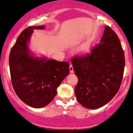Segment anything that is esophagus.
Here are the masks:
<instances>
[{
  "label": "esophagus",
  "instance_id": "1",
  "mask_svg": "<svg viewBox=\"0 0 133 133\" xmlns=\"http://www.w3.org/2000/svg\"><path fill=\"white\" fill-rule=\"evenodd\" d=\"M69 71H70V73H73V72H74V70H73V67L71 64H70V65H69Z\"/></svg>",
  "mask_w": 133,
  "mask_h": 133
}]
</instances>
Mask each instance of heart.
<instances>
[{
    "label": "heart",
    "mask_w": 133,
    "mask_h": 133,
    "mask_svg": "<svg viewBox=\"0 0 133 133\" xmlns=\"http://www.w3.org/2000/svg\"><path fill=\"white\" fill-rule=\"evenodd\" d=\"M90 48H91V45L89 42H86V43H84L80 48L79 51L81 54L82 55H86L90 51Z\"/></svg>",
    "instance_id": "b5f03b06"
}]
</instances>
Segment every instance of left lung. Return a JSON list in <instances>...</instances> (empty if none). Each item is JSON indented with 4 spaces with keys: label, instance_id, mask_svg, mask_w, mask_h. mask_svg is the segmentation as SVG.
I'll use <instances>...</instances> for the list:
<instances>
[{
    "label": "left lung",
    "instance_id": "obj_1",
    "mask_svg": "<svg viewBox=\"0 0 133 133\" xmlns=\"http://www.w3.org/2000/svg\"><path fill=\"white\" fill-rule=\"evenodd\" d=\"M71 63L78 79L75 93L84 107H101L118 93L124 72V52L119 38L109 26L91 52L74 56Z\"/></svg>",
    "mask_w": 133,
    "mask_h": 133
}]
</instances>
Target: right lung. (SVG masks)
I'll list each match as a JSON object with an SVG mask.
<instances>
[{
  "instance_id": "obj_1",
  "label": "right lung",
  "mask_w": 133,
  "mask_h": 133,
  "mask_svg": "<svg viewBox=\"0 0 133 133\" xmlns=\"http://www.w3.org/2000/svg\"><path fill=\"white\" fill-rule=\"evenodd\" d=\"M24 29L11 48L9 56L10 75L14 91L24 103L34 108L44 107L52 101L56 89L69 73L67 62L38 58L30 53L28 43L33 30Z\"/></svg>"
}]
</instances>
